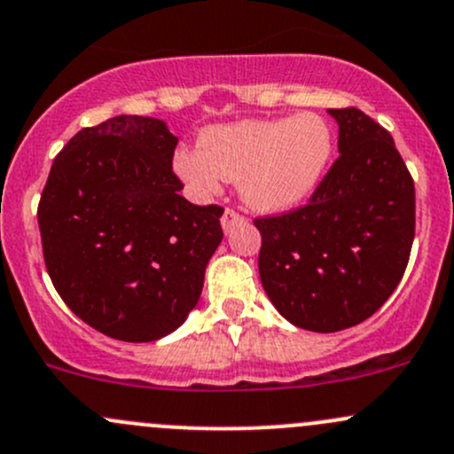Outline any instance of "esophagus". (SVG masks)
<instances>
[{
  "mask_svg": "<svg viewBox=\"0 0 454 454\" xmlns=\"http://www.w3.org/2000/svg\"><path fill=\"white\" fill-rule=\"evenodd\" d=\"M239 222H243V217L239 213H235L232 208H226V211H223V215H222L223 232H231L232 228H235V223H239Z\"/></svg>",
  "mask_w": 454,
  "mask_h": 454,
  "instance_id": "esophagus-1",
  "label": "esophagus"
}]
</instances>
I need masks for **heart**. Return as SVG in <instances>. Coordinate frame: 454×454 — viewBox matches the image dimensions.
Listing matches in <instances>:
<instances>
[{
    "instance_id": "obj_1",
    "label": "heart",
    "mask_w": 454,
    "mask_h": 454,
    "mask_svg": "<svg viewBox=\"0 0 454 454\" xmlns=\"http://www.w3.org/2000/svg\"><path fill=\"white\" fill-rule=\"evenodd\" d=\"M333 154L331 123L317 113H300L207 128L200 147L176 152L174 169L198 195L217 193L223 180H232L254 211L287 213L313 198Z\"/></svg>"
}]
</instances>
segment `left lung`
<instances>
[{
	"label": "left lung",
	"mask_w": 454,
	"mask_h": 454,
	"mask_svg": "<svg viewBox=\"0 0 454 454\" xmlns=\"http://www.w3.org/2000/svg\"><path fill=\"white\" fill-rule=\"evenodd\" d=\"M340 159L307 207L254 219L267 298L294 326L335 333L379 311L407 270L416 189L385 128L359 108H331Z\"/></svg>",
	"instance_id": "left-lung-1"
}]
</instances>
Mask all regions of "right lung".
Instances as JSON below:
<instances>
[{
    "instance_id": "obj_1",
    "label": "right lung",
    "mask_w": 454,
    "mask_h": 454,
    "mask_svg": "<svg viewBox=\"0 0 454 454\" xmlns=\"http://www.w3.org/2000/svg\"><path fill=\"white\" fill-rule=\"evenodd\" d=\"M176 145L163 119L117 114L67 143L43 189L38 228L51 283L113 340L156 341L183 326L223 239V208L180 195Z\"/></svg>"
}]
</instances>
